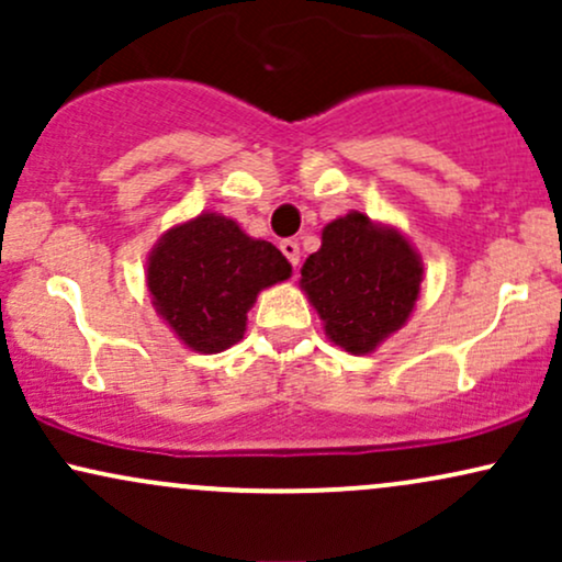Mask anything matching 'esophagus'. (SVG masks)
<instances>
[{
    "label": "esophagus",
    "instance_id": "esophagus-1",
    "mask_svg": "<svg viewBox=\"0 0 562 562\" xmlns=\"http://www.w3.org/2000/svg\"><path fill=\"white\" fill-rule=\"evenodd\" d=\"M280 250H282V254H285V259L293 263V267H299V261H301L299 243H295V240H282L280 243Z\"/></svg>",
    "mask_w": 562,
    "mask_h": 562
}]
</instances>
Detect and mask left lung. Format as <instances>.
Here are the masks:
<instances>
[{
  "label": "left lung",
  "instance_id": "obj_1",
  "mask_svg": "<svg viewBox=\"0 0 562 562\" xmlns=\"http://www.w3.org/2000/svg\"><path fill=\"white\" fill-rule=\"evenodd\" d=\"M423 259L402 229L359 211L333 218L301 269V290L325 335L348 353H372L415 312Z\"/></svg>",
  "mask_w": 562,
  "mask_h": 562
}]
</instances>
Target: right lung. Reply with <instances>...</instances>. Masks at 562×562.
I'll list each match as a JSON object with an SVG mask.
<instances>
[{
	"instance_id": "right-lung-1",
	"label": "right lung",
	"mask_w": 562,
	"mask_h": 562,
	"mask_svg": "<svg viewBox=\"0 0 562 562\" xmlns=\"http://www.w3.org/2000/svg\"><path fill=\"white\" fill-rule=\"evenodd\" d=\"M293 267L272 243L245 235L222 214L173 224L147 256V290L160 319L190 351L218 353L245 335L263 288Z\"/></svg>"
}]
</instances>
